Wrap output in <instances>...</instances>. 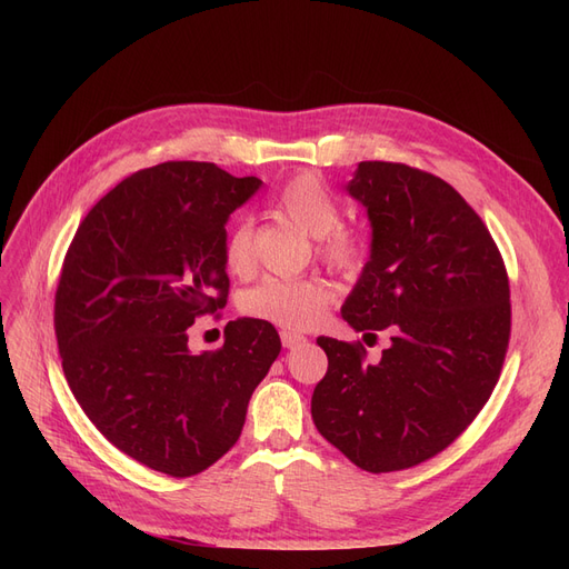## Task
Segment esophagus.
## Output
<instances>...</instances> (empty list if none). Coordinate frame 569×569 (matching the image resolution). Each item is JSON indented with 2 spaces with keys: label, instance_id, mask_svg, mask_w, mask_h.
<instances>
[{
  "label": "esophagus",
  "instance_id": "1",
  "mask_svg": "<svg viewBox=\"0 0 569 569\" xmlns=\"http://www.w3.org/2000/svg\"><path fill=\"white\" fill-rule=\"evenodd\" d=\"M280 337H282L284 349H297L299 343H303V341H306V337H303V335H297V332H282Z\"/></svg>",
  "mask_w": 569,
  "mask_h": 569
}]
</instances>
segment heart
<instances>
[{
    "label": "heart",
    "mask_w": 569,
    "mask_h": 569,
    "mask_svg": "<svg viewBox=\"0 0 569 569\" xmlns=\"http://www.w3.org/2000/svg\"><path fill=\"white\" fill-rule=\"evenodd\" d=\"M278 209L306 234L318 239V253L332 268L353 270L363 261V239L353 230L339 228V203L318 176L301 173L291 178L278 194ZM222 253H226V266L234 274H247L253 268L249 220L239 218L232 222ZM332 299L335 289L322 278H268L247 291L242 311L284 330H308L322 318Z\"/></svg>",
    "instance_id": "1"
}]
</instances>
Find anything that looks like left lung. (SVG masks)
I'll return each mask as SVG.
<instances>
[{
    "instance_id": "1",
    "label": "left lung",
    "mask_w": 569,
    "mask_h": 569,
    "mask_svg": "<svg viewBox=\"0 0 569 569\" xmlns=\"http://www.w3.org/2000/svg\"><path fill=\"white\" fill-rule=\"evenodd\" d=\"M347 194L372 232L341 318L356 332L389 330L391 343L366 363L363 349L318 337L327 375L311 416L353 465L380 475L437 456L485 408L508 349L510 287L485 222L441 178L363 161Z\"/></svg>"
}]
</instances>
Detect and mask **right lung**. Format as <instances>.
<instances>
[{
    "label": "right lung",
    "instance_id": "obj_1",
    "mask_svg": "<svg viewBox=\"0 0 569 569\" xmlns=\"http://www.w3.org/2000/svg\"><path fill=\"white\" fill-rule=\"evenodd\" d=\"M216 163L137 170L84 216L54 303L63 375L84 416L151 470L192 477L226 456L282 341L237 318L192 353L194 318L226 306V226L258 189Z\"/></svg>",
    "mask_w": 569,
    "mask_h": 569
}]
</instances>
